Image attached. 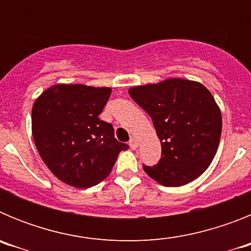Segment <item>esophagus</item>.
I'll use <instances>...</instances> for the list:
<instances>
[{
  "mask_svg": "<svg viewBox=\"0 0 251 251\" xmlns=\"http://www.w3.org/2000/svg\"><path fill=\"white\" fill-rule=\"evenodd\" d=\"M129 146L132 150H137V148H138V141H137L136 138H132L129 142Z\"/></svg>",
  "mask_w": 251,
  "mask_h": 251,
  "instance_id": "esophagus-1",
  "label": "esophagus"
}]
</instances>
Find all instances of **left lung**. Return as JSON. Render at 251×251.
<instances>
[{"label": "left lung", "instance_id": "8db88e82", "mask_svg": "<svg viewBox=\"0 0 251 251\" xmlns=\"http://www.w3.org/2000/svg\"><path fill=\"white\" fill-rule=\"evenodd\" d=\"M136 103L151 115L161 141L162 157L146 174L166 187H178L201 176L220 143L221 110L210 90L199 81L170 77L132 86Z\"/></svg>", "mask_w": 251, "mask_h": 251}]
</instances>
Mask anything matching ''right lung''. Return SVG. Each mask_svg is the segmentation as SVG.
Listing matches in <instances>:
<instances>
[{
	"label": "right lung",
	"mask_w": 251,
	"mask_h": 251,
	"mask_svg": "<svg viewBox=\"0 0 251 251\" xmlns=\"http://www.w3.org/2000/svg\"><path fill=\"white\" fill-rule=\"evenodd\" d=\"M112 94L108 86L55 84L32 105V137L49 170L66 185H98L114 166L126 143L114 138L112 124L99 119Z\"/></svg>",
	"instance_id": "right-lung-1"
}]
</instances>
